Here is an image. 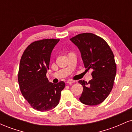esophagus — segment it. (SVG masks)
I'll use <instances>...</instances> for the list:
<instances>
[{
  "mask_svg": "<svg viewBox=\"0 0 132 132\" xmlns=\"http://www.w3.org/2000/svg\"><path fill=\"white\" fill-rule=\"evenodd\" d=\"M75 82V81H72V80H71V79H69L68 80L67 82H66V83H67L68 84H69V85H71V84H72V83Z\"/></svg>",
  "mask_w": 132,
  "mask_h": 132,
  "instance_id": "obj_1",
  "label": "esophagus"
}]
</instances>
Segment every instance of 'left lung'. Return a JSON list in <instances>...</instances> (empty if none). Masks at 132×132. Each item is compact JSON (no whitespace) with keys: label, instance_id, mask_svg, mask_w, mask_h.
I'll list each match as a JSON object with an SVG mask.
<instances>
[{"label":"left lung","instance_id":"8db88e82","mask_svg":"<svg viewBox=\"0 0 132 132\" xmlns=\"http://www.w3.org/2000/svg\"><path fill=\"white\" fill-rule=\"evenodd\" d=\"M70 40L79 49L86 71L92 70L93 78L88 82L79 81L83 87L80 101L98 105L105 101L113 86L117 66L112 51L102 38L91 33H80Z\"/></svg>","mask_w":132,"mask_h":132}]
</instances>
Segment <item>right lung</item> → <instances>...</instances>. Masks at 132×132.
Segmentation results:
<instances>
[{
    "label": "right lung",
    "mask_w": 132,
    "mask_h": 132,
    "mask_svg": "<svg viewBox=\"0 0 132 132\" xmlns=\"http://www.w3.org/2000/svg\"><path fill=\"white\" fill-rule=\"evenodd\" d=\"M59 41L51 38L33 42L25 50L20 62L18 81L20 91L31 107L38 111L56 107L65 87L63 81L57 84L49 82L46 75L51 53Z\"/></svg>",
    "instance_id": "obj_1"
}]
</instances>
